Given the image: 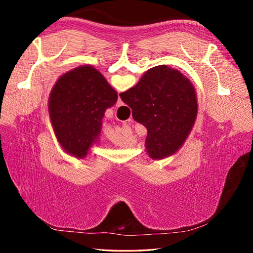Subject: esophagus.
<instances>
[{"instance_id": "obj_1", "label": "esophagus", "mask_w": 253, "mask_h": 253, "mask_svg": "<svg viewBox=\"0 0 253 253\" xmlns=\"http://www.w3.org/2000/svg\"><path fill=\"white\" fill-rule=\"evenodd\" d=\"M121 105H124V102H122V100L120 99V97H118V99H117V102H116V106H121Z\"/></svg>"}]
</instances>
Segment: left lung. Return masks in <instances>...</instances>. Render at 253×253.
I'll list each match as a JSON object with an SVG mask.
<instances>
[{
	"instance_id": "8db88e82",
	"label": "left lung",
	"mask_w": 253,
	"mask_h": 253,
	"mask_svg": "<svg viewBox=\"0 0 253 253\" xmlns=\"http://www.w3.org/2000/svg\"><path fill=\"white\" fill-rule=\"evenodd\" d=\"M117 98L93 66L83 65L61 76L50 93L48 110L62 148L75 157L85 156L100 134L105 110Z\"/></svg>"
}]
</instances>
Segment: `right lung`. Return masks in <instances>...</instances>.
Here are the masks:
<instances>
[{"instance_id": "add662e5", "label": "right lung", "mask_w": 253, "mask_h": 253, "mask_svg": "<svg viewBox=\"0 0 253 253\" xmlns=\"http://www.w3.org/2000/svg\"><path fill=\"white\" fill-rule=\"evenodd\" d=\"M133 118L148 129L145 149L153 159L172 155L185 142L196 119L197 101L190 80L167 65L152 67L120 95Z\"/></svg>"}]
</instances>
